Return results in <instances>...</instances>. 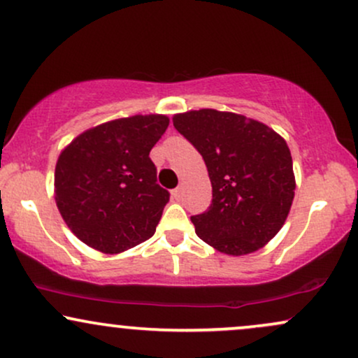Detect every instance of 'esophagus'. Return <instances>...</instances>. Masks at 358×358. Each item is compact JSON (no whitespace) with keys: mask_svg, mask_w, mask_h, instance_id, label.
I'll list each match as a JSON object with an SVG mask.
<instances>
[{"mask_svg":"<svg viewBox=\"0 0 358 358\" xmlns=\"http://www.w3.org/2000/svg\"><path fill=\"white\" fill-rule=\"evenodd\" d=\"M171 195H173L175 200H180L183 196V188L182 187H176L173 192H171Z\"/></svg>","mask_w":358,"mask_h":358,"instance_id":"esophagus-1","label":"esophagus"}]
</instances>
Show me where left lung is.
Here are the masks:
<instances>
[{"instance_id":"8db88e82","label":"left lung","mask_w":358,"mask_h":358,"mask_svg":"<svg viewBox=\"0 0 358 358\" xmlns=\"http://www.w3.org/2000/svg\"><path fill=\"white\" fill-rule=\"evenodd\" d=\"M173 126L202 155L210 176V207L192 215L196 236L229 256L268 244L294 199L285 139L262 122L213 109L176 114Z\"/></svg>"}]
</instances>
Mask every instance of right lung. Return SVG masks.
Here are the masks:
<instances>
[{"instance_id":"obj_1","label":"right lung","mask_w":358,"mask_h":358,"mask_svg":"<svg viewBox=\"0 0 358 358\" xmlns=\"http://www.w3.org/2000/svg\"><path fill=\"white\" fill-rule=\"evenodd\" d=\"M168 117L133 116L85 131L55 166L57 207L84 244L116 254L150 239L170 192L158 185L150 151Z\"/></svg>"}]
</instances>
